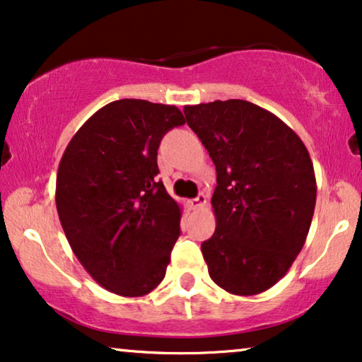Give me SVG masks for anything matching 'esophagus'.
<instances>
[{
  "mask_svg": "<svg viewBox=\"0 0 362 362\" xmlns=\"http://www.w3.org/2000/svg\"><path fill=\"white\" fill-rule=\"evenodd\" d=\"M206 205V197L204 194H199V197H195V199L190 200V206L194 210H199L202 206Z\"/></svg>",
  "mask_w": 362,
  "mask_h": 362,
  "instance_id": "obj_1",
  "label": "esophagus"
}]
</instances>
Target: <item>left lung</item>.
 Instances as JSON below:
<instances>
[{
	"label": "left lung",
	"mask_w": 362,
	"mask_h": 362,
	"mask_svg": "<svg viewBox=\"0 0 362 362\" xmlns=\"http://www.w3.org/2000/svg\"><path fill=\"white\" fill-rule=\"evenodd\" d=\"M184 112L216 168V228L202 243L210 278L231 295L267 291L310 231L316 177L308 148L281 119L248 100L185 105Z\"/></svg>",
	"instance_id": "obj_1"
}]
</instances>
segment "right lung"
Returning <instances> with one entry per match:
<instances>
[{"label":"right lung","mask_w":362,"mask_h":362,"mask_svg":"<svg viewBox=\"0 0 362 362\" xmlns=\"http://www.w3.org/2000/svg\"><path fill=\"white\" fill-rule=\"evenodd\" d=\"M184 124L175 105L114 100L86 120L62 153V230L86 272L115 295L144 296L165 276L182 210L157 178V151Z\"/></svg>","instance_id":"right-lung-1"}]
</instances>
